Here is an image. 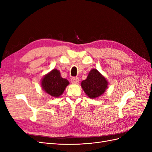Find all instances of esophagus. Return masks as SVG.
<instances>
[{
  "label": "esophagus",
  "instance_id": "1",
  "mask_svg": "<svg viewBox=\"0 0 152 152\" xmlns=\"http://www.w3.org/2000/svg\"><path fill=\"white\" fill-rule=\"evenodd\" d=\"M79 82V77H72L71 79V82L72 84H78Z\"/></svg>",
  "mask_w": 152,
  "mask_h": 152
}]
</instances>
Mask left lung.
<instances>
[{"label": "left lung", "mask_w": 152, "mask_h": 152, "mask_svg": "<svg viewBox=\"0 0 152 152\" xmlns=\"http://www.w3.org/2000/svg\"><path fill=\"white\" fill-rule=\"evenodd\" d=\"M108 81L96 69H92L87 79L81 82V86L87 96L94 99L102 95L108 87Z\"/></svg>", "instance_id": "left-lung-1"}]
</instances>
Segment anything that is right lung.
Returning <instances> with one entry per match:
<instances>
[{
  "instance_id": "right-lung-1",
  "label": "right lung",
  "mask_w": 152,
  "mask_h": 152,
  "mask_svg": "<svg viewBox=\"0 0 152 152\" xmlns=\"http://www.w3.org/2000/svg\"><path fill=\"white\" fill-rule=\"evenodd\" d=\"M69 84L68 80L61 77L59 70L53 69L42 78L41 86L45 93L58 98L63 94Z\"/></svg>"
}]
</instances>
